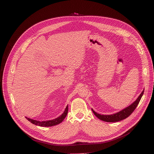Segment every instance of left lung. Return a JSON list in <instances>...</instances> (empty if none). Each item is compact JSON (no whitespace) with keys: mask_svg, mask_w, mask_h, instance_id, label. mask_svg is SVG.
Returning a JSON list of instances; mask_svg holds the SVG:
<instances>
[{"mask_svg":"<svg viewBox=\"0 0 154 154\" xmlns=\"http://www.w3.org/2000/svg\"><path fill=\"white\" fill-rule=\"evenodd\" d=\"M144 90L142 91V92L140 94V95L138 96V97L137 98V100L133 102V103L129 105V106L126 107V108L122 109V111L115 113L114 114H111V115H101L99 114L98 113H97L96 112H95L93 109H91L93 113L94 114V115L98 118L100 120L104 121V122H119L121 121L122 120H124L125 119H126L127 117H128L134 111L135 109V108H137V106H138L139 102L143 95L144 93Z\"/></svg>","mask_w":154,"mask_h":154,"instance_id":"obj_1","label":"left lung"}]
</instances>
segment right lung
I'll return each mask as SVG.
<instances>
[{
	"label": "right lung",
	"instance_id": "obj_1",
	"mask_svg": "<svg viewBox=\"0 0 154 154\" xmlns=\"http://www.w3.org/2000/svg\"><path fill=\"white\" fill-rule=\"evenodd\" d=\"M68 112V105H67V106L66 107L65 111L63 112V113L59 117L51 120H47V121H42V122H40V121H37V120H32L29 118H26V119L29 121L31 123L37 125V126H42V127H49V126H53L57 125L60 124V123H62L63 120L65 119L66 116H67Z\"/></svg>",
	"mask_w": 154,
	"mask_h": 154
}]
</instances>
